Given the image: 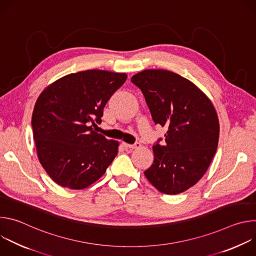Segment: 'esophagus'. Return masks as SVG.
I'll list each match as a JSON object with an SVG mask.
<instances>
[{"label":"esophagus","mask_w":256,"mask_h":256,"mask_svg":"<svg viewBox=\"0 0 256 256\" xmlns=\"http://www.w3.org/2000/svg\"><path fill=\"white\" fill-rule=\"evenodd\" d=\"M122 144L126 148H130V149H138L140 147V144L136 142L134 144H126V142H122Z\"/></svg>","instance_id":"esophagus-1"}]
</instances>
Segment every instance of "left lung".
Listing matches in <instances>:
<instances>
[{
  "instance_id": "1",
  "label": "left lung",
  "mask_w": 256,
  "mask_h": 256,
  "mask_svg": "<svg viewBox=\"0 0 256 256\" xmlns=\"http://www.w3.org/2000/svg\"><path fill=\"white\" fill-rule=\"evenodd\" d=\"M130 81L140 89L155 124L168 128L153 146L154 162L144 176L161 192L194 186L218 148L220 126L210 100L194 83L166 70H144Z\"/></svg>"
}]
</instances>
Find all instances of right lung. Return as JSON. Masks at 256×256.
I'll return each mask as SVG.
<instances>
[{
  "instance_id": "add662e5",
  "label": "right lung",
  "mask_w": 256,
  "mask_h": 256,
  "mask_svg": "<svg viewBox=\"0 0 256 256\" xmlns=\"http://www.w3.org/2000/svg\"><path fill=\"white\" fill-rule=\"evenodd\" d=\"M124 72L88 70L66 75L44 90L32 114L40 164L58 184L83 190L98 180L118 153V142L94 132Z\"/></svg>"
}]
</instances>
